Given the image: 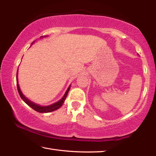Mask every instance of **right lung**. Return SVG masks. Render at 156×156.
<instances>
[{"label": "right lung", "instance_id": "add662e5", "mask_svg": "<svg viewBox=\"0 0 156 156\" xmlns=\"http://www.w3.org/2000/svg\"><path fill=\"white\" fill-rule=\"evenodd\" d=\"M43 36H41V38H43ZM46 37V36H44ZM16 83H17V89H18V94H19L22 100L24 101L26 104L27 105H29L30 107L32 108L33 109H34L35 111H36L37 112H39V113H49V112H54L55 110H57L58 109H59V108L62 106V104L64 103L65 100L66 99V98L67 96V94L69 91L71 86H69L67 89V90L66 91L65 94L63 97L62 98V99H60L59 101H58L56 102H55V103L52 104L51 105H49V106H41V105H38L36 103H34V102L30 101V100L27 99V98H26L24 95L23 94L22 91H20V87H19V84L18 83V72L16 73Z\"/></svg>", "mask_w": 156, "mask_h": 156}]
</instances>
